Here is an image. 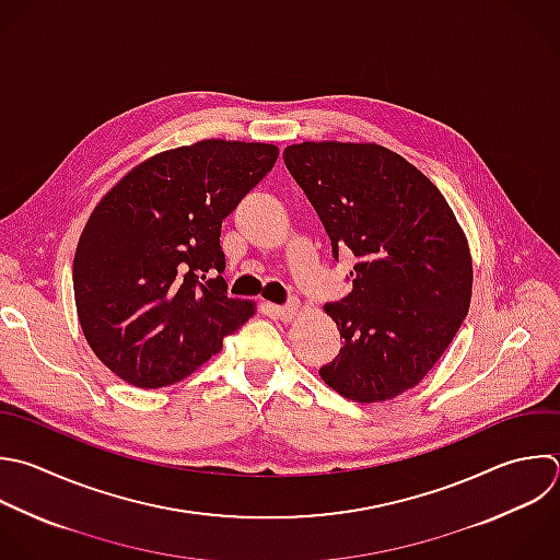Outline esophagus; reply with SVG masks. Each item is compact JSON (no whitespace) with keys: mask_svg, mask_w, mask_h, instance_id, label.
<instances>
[{"mask_svg":"<svg viewBox=\"0 0 560 560\" xmlns=\"http://www.w3.org/2000/svg\"><path fill=\"white\" fill-rule=\"evenodd\" d=\"M298 311H300V304H298V302H289V304H284V306H276V315H278L280 322H291V319H295Z\"/></svg>","mask_w":560,"mask_h":560,"instance_id":"1","label":"esophagus"}]
</instances>
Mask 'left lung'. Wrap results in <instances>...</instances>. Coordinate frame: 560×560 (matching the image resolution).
Returning a JSON list of instances; mask_svg holds the SVG:
<instances>
[{"mask_svg": "<svg viewBox=\"0 0 560 560\" xmlns=\"http://www.w3.org/2000/svg\"><path fill=\"white\" fill-rule=\"evenodd\" d=\"M282 158L332 256H357L352 293L324 306L343 348L319 376L354 402L396 398L427 376L468 313L466 236L442 192L385 147L302 142Z\"/></svg>", "mask_w": 560, "mask_h": 560, "instance_id": "obj_1", "label": "left lung"}]
</instances>
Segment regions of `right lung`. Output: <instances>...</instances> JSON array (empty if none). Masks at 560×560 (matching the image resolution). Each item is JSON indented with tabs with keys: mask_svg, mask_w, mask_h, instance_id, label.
Returning a JSON list of instances; mask_svg holds the SVG:
<instances>
[{
	"mask_svg": "<svg viewBox=\"0 0 560 560\" xmlns=\"http://www.w3.org/2000/svg\"><path fill=\"white\" fill-rule=\"evenodd\" d=\"M276 160L273 144L201 140L149 158L94 208L74 256V300L90 348L116 376L173 385L256 313L228 298L219 238Z\"/></svg>",
	"mask_w": 560,
	"mask_h": 560,
	"instance_id": "right-lung-1",
	"label": "right lung"
}]
</instances>
